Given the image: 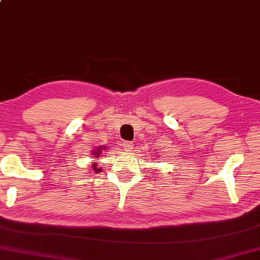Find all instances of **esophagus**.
<instances>
[{
	"mask_svg": "<svg viewBox=\"0 0 260 260\" xmlns=\"http://www.w3.org/2000/svg\"><path fill=\"white\" fill-rule=\"evenodd\" d=\"M123 148H124V151H126V152H133L134 143L124 142V143H123Z\"/></svg>",
	"mask_w": 260,
	"mask_h": 260,
	"instance_id": "1",
	"label": "esophagus"
}]
</instances>
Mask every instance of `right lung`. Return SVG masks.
I'll return each mask as SVG.
<instances>
[{
    "mask_svg": "<svg viewBox=\"0 0 260 260\" xmlns=\"http://www.w3.org/2000/svg\"><path fill=\"white\" fill-rule=\"evenodd\" d=\"M97 151H98V152H95V153H94V157H98V156H99V154L102 153V152H100V148H97ZM92 167H93V169H94L95 171H97V172H99V171H100V169H98V168H97V165H95V163H93V166H92Z\"/></svg>",
    "mask_w": 260,
    "mask_h": 260,
    "instance_id": "add662e5",
    "label": "right lung"
}]
</instances>
